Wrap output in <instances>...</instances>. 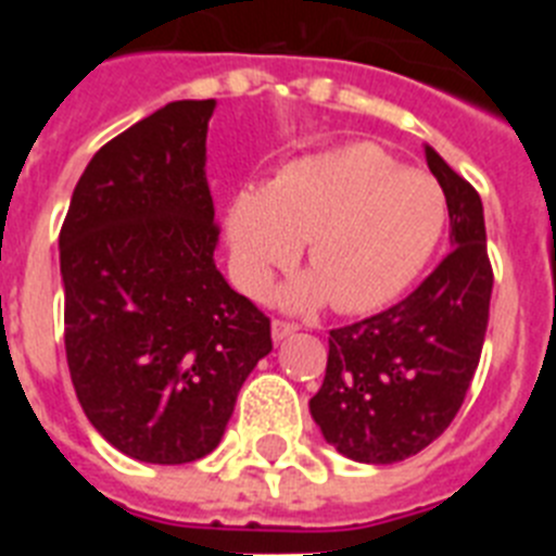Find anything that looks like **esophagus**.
Masks as SVG:
<instances>
[{
    "label": "esophagus",
    "mask_w": 556,
    "mask_h": 556,
    "mask_svg": "<svg viewBox=\"0 0 556 556\" xmlns=\"http://www.w3.org/2000/svg\"><path fill=\"white\" fill-rule=\"evenodd\" d=\"M298 331V326L289 320H273V339L275 342H281V339H287L289 333Z\"/></svg>",
    "instance_id": "esophagus-1"
}]
</instances>
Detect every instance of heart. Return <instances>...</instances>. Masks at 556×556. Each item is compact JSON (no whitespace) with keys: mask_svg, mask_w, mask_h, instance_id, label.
<instances>
[{"mask_svg":"<svg viewBox=\"0 0 556 556\" xmlns=\"http://www.w3.org/2000/svg\"><path fill=\"white\" fill-rule=\"evenodd\" d=\"M445 225L440 186L372 144L294 161L264 191L236 194L228 242L244 292L262 294L306 242L312 275L283 289L294 308L331 294L339 312H372L404 292Z\"/></svg>","mask_w":556,"mask_h":556,"instance_id":"b5f03b06","label":"heart"}]
</instances>
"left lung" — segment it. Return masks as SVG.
<instances>
[{"mask_svg": "<svg viewBox=\"0 0 556 556\" xmlns=\"http://www.w3.org/2000/svg\"><path fill=\"white\" fill-rule=\"evenodd\" d=\"M426 164L443 186L454 250L404 301L331 328L326 378L308 401L328 443L370 465L409 459L448 429L488 333L493 264L479 191L431 147Z\"/></svg>", "mask_w": 556, "mask_h": 556, "instance_id": "obj_1", "label": "left lung"}]
</instances>
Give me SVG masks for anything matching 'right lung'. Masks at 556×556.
I'll return each instance as SVG.
<instances>
[{
	"instance_id": "obj_1",
	"label": "right lung",
	"mask_w": 556,
	"mask_h": 556,
	"mask_svg": "<svg viewBox=\"0 0 556 556\" xmlns=\"http://www.w3.org/2000/svg\"><path fill=\"white\" fill-rule=\"evenodd\" d=\"M214 100L169 102L88 161L61 228L63 342L77 401L113 448L184 465L223 440L269 317L214 264Z\"/></svg>"
}]
</instances>
